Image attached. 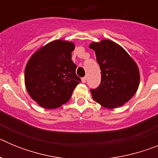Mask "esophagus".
<instances>
[{
    "label": "esophagus",
    "instance_id": "esophagus-1",
    "mask_svg": "<svg viewBox=\"0 0 158 158\" xmlns=\"http://www.w3.org/2000/svg\"><path fill=\"white\" fill-rule=\"evenodd\" d=\"M81 81L83 82V83H85V82H86V77H85L81 78Z\"/></svg>",
    "mask_w": 158,
    "mask_h": 158
}]
</instances>
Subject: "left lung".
I'll return each instance as SVG.
<instances>
[{
  "mask_svg": "<svg viewBox=\"0 0 158 158\" xmlns=\"http://www.w3.org/2000/svg\"><path fill=\"white\" fill-rule=\"evenodd\" d=\"M101 70V82L91 89L93 100L106 108L123 105L135 94L140 81L139 67L128 53L115 42L92 43Z\"/></svg>",
  "mask_w": 158,
  "mask_h": 158,
  "instance_id": "left-lung-1",
  "label": "left lung"
}]
</instances>
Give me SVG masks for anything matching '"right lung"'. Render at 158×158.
<instances>
[{
    "instance_id": "1",
    "label": "right lung",
    "mask_w": 158,
    "mask_h": 158,
    "mask_svg": "<svg viewBox=\"0 0 158 158\" xmlns=\"http://www.w3.org/2000/svg\"><path fill=\"white\" fill-rule=\"evenodd\" d=\"M72 42L54 40L39 49L25 68L27 93L41 107L53 109L65 104L80 83L72 61Z\"/></svg>"
}]
</instances>
